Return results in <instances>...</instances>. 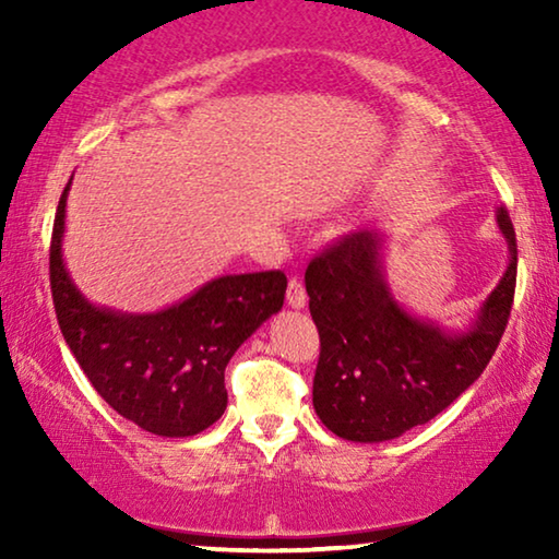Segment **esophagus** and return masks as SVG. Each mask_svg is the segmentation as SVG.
<instances>
[{
	"instance_id": "obj_1",
	"label": "esophagus",
	"mask_w": 559,
	"mask_h": 559,
	"mask_svg": "<svg viewBox=\"0 0 559 559\" xmlns=\"http://www.w3.org/2000/svg\"><path fill=\"white\" fill-rule=\"evenodd\" d=\"M287 305L295 310H302L308 305V293H305L300 280H289L287 285Z\"/></svg>"
}]
</instances>
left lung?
I'll use <instances>...</instances> for the list:
<instances>
[{
  "label": "left lung",
  "mask_w": 559,
  "mask_h": 559,
  "mask_svg": "<svg viewBox=\"0 0 559 559\" xmlns=\"http://www.w3.org/2000/svg\"><path fill=\"white\" fill-rule=\"evenodd\" d=\"M496 228L509 249L499 285L463 328L419 318L396 300L384 270L389 236H343L305 272L320 333L312 407L333 435L384 442L430 423L476 381L507 331L516 287V234L507 209Z\"/></svg>",
  "instance_id": "8db88e82"
}]
</instances>
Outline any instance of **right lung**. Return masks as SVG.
Masks as SVG:
<instances>
[{
    "mask_svg": "<svg viewBox=\"0 0 559 559\" xmlns=\"http://www.w3.org/2000/svg\"><path fill=\"white\" fill-rule=\"evenodd\" d=\"M73 180V178H71ZM50 241V289L60 333L111 409L163 438H193L224 415L226 364L285 302L280 270L224 274L155 312L94 305L63 262L66 203Z\"/></svg>",
    "mask_w": 559,
    "mask_h": 559,
    "instance_id": "obj_1",
    "label": "right lung"
}]
</instances>
